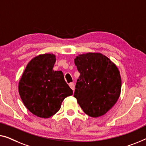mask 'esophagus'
Instances as JSON below:
<instances>
[{
    "instance_id": "esophagus-1",
    "label": "esophagus",
    "mask_w": 146,
    "mask_h": 146,
    "mask_svg": "<svg viewBox=\"0 0 146 146\" xmlns=\"http://www.w3.org/2000/svg\"><path fill=\"white\" fill-rule=\"evenodd\" d=\"M69 87H70L71 89L74 91V90H75V84L73 83H69Z\"/></svg>"
}]
</instances>
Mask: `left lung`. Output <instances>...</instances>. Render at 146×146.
Returning a JSON list of instances; mask_svg holds the SVG:
<instances>
[{
    "label": "left lung",
    "instance_id": "1",
    "mask_svg": "<svg viewBox=\"0 0 146 146\" xmlns=\"http://www.w3.org/2000/svg\"><path fill=\"white\" fill-rule=\"evenodd\" d=\"M74 61L80 73L74 97L88 116H103L120 97L122 80L118 67L100 53L79 54Z\"/></svg>",
    "mask_w": 146,
    "mask_h": 146
}]
</instances>
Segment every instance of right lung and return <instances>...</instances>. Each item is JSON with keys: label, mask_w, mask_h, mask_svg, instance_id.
I'll return each instance as SVG.
<instances>
[{"label": "right lung", "mask_w": 146, "mask_h": 146, "mask_svg": "<svg viewBox=\"0 0 146 146\" xmlns=\"http://www.w3.org/2000/svg\"><path fill=\"white\" fill-rule=\"evenodd\" d=\"M56 56L44 53L28 63L18 83V92L24 106L36 116L48 118L60 109L61 103L73 91L61 71H53Z\"/></svg>", "instance_id": "obj_1"}]
</instances>
